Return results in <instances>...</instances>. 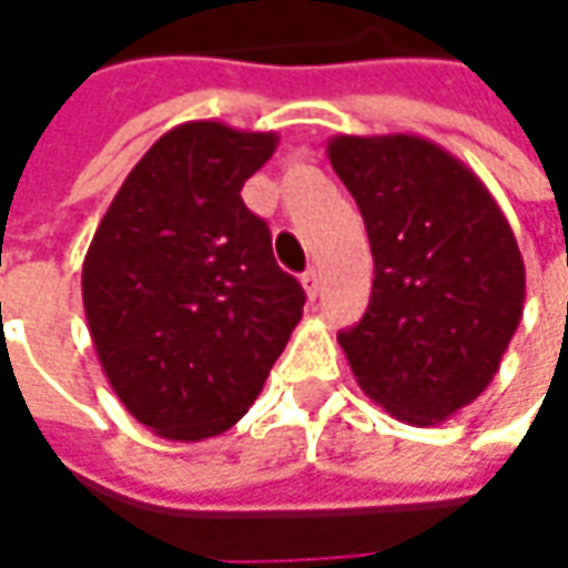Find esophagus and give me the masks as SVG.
Instances as JSON below:
<instances>
[{
  "mask_svg": "<svg viewBox=\"0 0 568 568\" xmlns=\"http://www.w3.org/2000/svg\"><path fill=\"white\" fill-rule=\"evenodd\" d=\"M301 285H304V292H307V298H316V292H320V270H307L304 276H301Z\"/></svg>",
  "mask_w": 568,
  "mask_h": 568,
  "instance_id": "esophagus-1",
  "label": "esophagus"
}]
</instances>
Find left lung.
Wrapping results in <instances>:
<instances>
[{"label": "left lung", "instance_id": "left-lung-1", "mask_svg": "<svg viewBox=\"0 0 568 568\" xmlns=\"http://www.w3.org/2000/svg\"><path fill=\"white\" fill-rule=\"evenodd\" d=\"M326 154L373 252L366 314L338 333L351 373L400 423H445L488 388L523 320L516 235L488 186L429 139L342 133Z\"/></svg>", "mask_w": 568, "mask_h": 568}]
</instances>
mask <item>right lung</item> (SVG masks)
Masks as SVG:
<instances>
[{
  "instance_id": "add662e5",
  "label": "right lung",
  "mask_w": 568,
  "mask_h": 568,
  "mask_svg": "<svg viewBox=\"0 0 568 568\" xmlns=\"http://www.w3.org/2000/svg\"><path fill=\"white\" fill-rule=\"evenodd\" d=\"M276 145V133L180 123L139 158L92 235V345L123 407L161 438L235 426L298 326L304 288L239 195Z\"/></svg>"
}]
</instances>
